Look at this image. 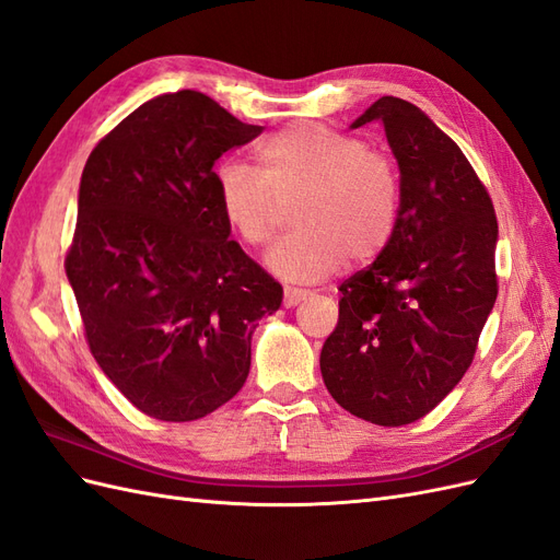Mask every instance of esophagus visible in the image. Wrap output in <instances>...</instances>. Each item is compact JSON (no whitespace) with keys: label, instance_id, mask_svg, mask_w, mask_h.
<instances>
[{"label":"esophagus","instance_id":"esophagus-1","mask_svg":"<svg viewBox=\"0 0 560 560\" xmlns=\"http://www.w3.org/2000/svg\"><path fill=\"white\" fill-rule=\"evenodd\" d=\"M306 296H308L306 290H299V287H284V296H282L284 308H294L296 303H301Z\"/></svg>","mask_w":560,"mask_h":560}]
</instances>
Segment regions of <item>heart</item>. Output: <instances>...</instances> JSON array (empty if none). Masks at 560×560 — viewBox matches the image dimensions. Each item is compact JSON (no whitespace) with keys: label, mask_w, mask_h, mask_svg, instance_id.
I'll list each match as a JSON object with an SVG mask.
<instances>
[{"label":"heart","mask_w":560,"mask_h":560,"mask_svg":"<svg viewBox=\"0 0 560 560\" xmlns=\"http://www.w3.org/2000/svg\"><path fill=\"white\" fill-rule=\"evenodd\" d=\"M257 173L224 161L214 171L217 210L249 245L268 243L282 206L294 231L266 254L284 282H317L346 259L366 264L389 245L399 219L395 161L364 140L322 124H296L254 147Z\"/></svg>","instance_id":"heart-1"}]
</instances>
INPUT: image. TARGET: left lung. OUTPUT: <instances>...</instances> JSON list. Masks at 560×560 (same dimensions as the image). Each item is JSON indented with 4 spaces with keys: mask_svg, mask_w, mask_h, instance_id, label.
Wrapping results in <instances>:
<instances>
[{
    "mask_svg": "<svg viewBox=\"0 0 560 560\" xmlns=\"http://www.w3.org/2000/svg\"><path fill=\"white\" fill-rule=\"evenodd\" d=\"M371 121L399 165V219L376 261L338 287L319 369L346 411L399 428L428 416L474 360L498 299V219L460 147L425 112L385 95L350 128Z\"/></svg>",
    "mask_w": 560,
    "mask_h": 560,
    "instance_id": "1",
    "label": "left lung"
}]
</instances>
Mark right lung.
Listing matches in <instances>:
<instances>
[{
  "label": "right lung",
  "instance_id": "add662e5",
  "mask_svg": "<svg viewBox=\"0 0 560 560\" xmlns=\"http://www.w3.org/2000/svg\"><path fill=\"white\" fill-rule=\"evenodd\" d=\"M261 130L198 91L165 93L83 167L67 280L95 362L156 420H198L235 397L257 319L282 303L214 198V161Z\"/></svg>",
  "mask_w": 560,
  "mask_h": 560
}]
</instances>
